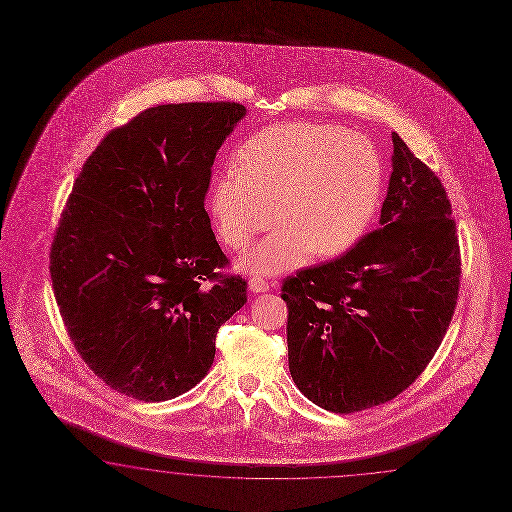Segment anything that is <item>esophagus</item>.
Returning <instances> with one entry per match:
<instances>
[{
  "label": "esophagus",
  "instance_id": "esophagus-1",
  "mask_svg": "<svg viewBox=\"0 0 512 512\" xmlns=\"http://www.w3.org/2000/svg\"><path fill=\"white\" fill-rule=\"evenodd\" d=\"M249 289H251V292L270 291V283L263 277L253 276L249 279Z\"/></svg>",
  "mask_w": 512,
  "mask_h": 512
}]
</instances>
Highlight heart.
<instances>
[{
	"label": "heart",
	"mask_w": 512,
	"mask_h": 512,
	"mask_svg": "<svg viewBox=\"0 0 512 512\" xmlns=\"http://www.w3.org/2000/svg\"><path fill=\"white\" fill-rule=\"evenodd\" d=\"M382 164L356 132L317 123H279L253 134L235 169L216 180L210 208L221 240L233 249L272 227L242 259L255 274L294 270L309 255L330 259L352 248L373 221Z\"/></svg>",
	"instance_id": "obj_1"
}]
</instances>
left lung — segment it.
<instances>
[{
  "label": "left lung",
  "instance_id": "left-lung-1",
  "mask_svg": "<svg viewBox=\"0 0 512 512\" xmlns=\"http://www.w3.org/2000/svg\"><path fill=\"white\" fill-rule=\"evenodd\" d=\"M391 160L382 227L281 287L292 380L335 414L401 395L455 313L460 248L442 180L395 132Z\"/></svg>",
  "mask_w": 512,
  "mask_h": 512
}]
</instances>
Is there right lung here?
Masks as SVG:
<instances>
[{
  "instance_id": "right-lung-1",
  "label": "right lung",
  "mask_w": 512,
  "mask_h": 512,
  "mask_svg": "<svg viewBox=\"0 0 512 512\" xmlns=\"http://www.w3.org/2000/svg\"><path fill=\"white\" fill-rule=\"evenodd\" d=\"M236 102L164 104L113 128L83 164L50 249L74 348L111 389L175 399L212 367L216 333L248 302L205 210Z\"/></svg>"
}]
</instances>
